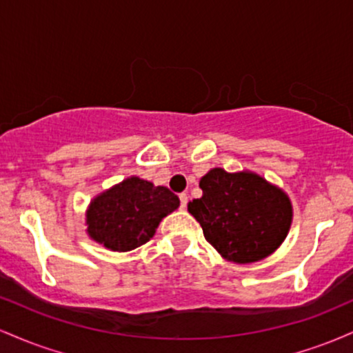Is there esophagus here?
I'll return each instance as SVG.
<instances>
[{
    "mask_svg": "<svg viewBox=\"0 0 353 353\" xmlns=\"http://www.w3.org/2000/svg\"><path fill=\"white\" fill-rule=\"evenodd\" d=\"M179 199H181V208L185 209V205H188V194H181Z\"/></svg>",
    "mask_w": 353,
    "mask_h": 353,
    "instance_id": "esophagus-1",
    "label": "esophagus"
}]
</instances>
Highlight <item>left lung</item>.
<instances>
[{
    "label": "left lung",
    "instance_id": "obj_1",
    "mask_svg": "<svg viewBox=\"0 0 353 353\" xmlns=\"http://www.w3.org/2000/svg\"><path fill=\"white\" fill-rule=\"evenodd\" d=\"M199 188L202 197L189 202L188 210L225 261H264L285 241L292 225V202L285 190L261 174L212 168L201 177Z\"/></svg>",
    "mask_w": 353,
    "mask_h": 353
}]
</instances>
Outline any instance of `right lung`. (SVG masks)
<instances>
[{
  "label": "right lung",
  "mask_w": 353,
  "mask_h": 353,
  "mask_svg": "<svg viewBox=\"0 0 353 353\" xmlns=\"http://www.w3.org/2000/svg\"><path fill=\"white\" fill-rule=\"evenodd\" d=\"M179 204L164 185L131 176L91 199L86 234L108 250L128 252L152 239L159 222Z\"/></svg>",
  "instance_id": "right-lung-1"
}]
</instances>
